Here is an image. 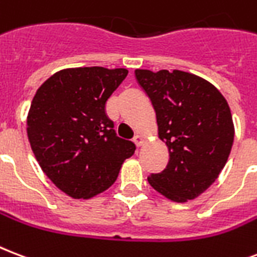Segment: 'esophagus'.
I'll return each mask as SVG.
<instances>
[{
  "label": "esophagus",
  "mask_w": 257,
  "mask_h": 257,
  "mask_svg": "<svg viewBox=\"0 0 257 257\" xmlns=\"http://www.w3.org/2000/svg\"><path fill=\"white\" fill-rule=\"evenodd\" d=\"M133 142H135V144H136L137 147L143 146V143H144V139H143L142 135H136V136L133 137Z\"/></svg>",
  "instance_id": "34e87169"
}]
</instances>
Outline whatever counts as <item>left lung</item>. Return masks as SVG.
<instances>
[{
  "mask_svg": "<svg viewBox=\"0 0 257 257\" xmlns=\"http://www.w3.org/2000/svg\"><path fill=\"white\" fill-rule=\"evenodd\" d=\"M135 76L152 102L170 155L166 168L148 182L171 201L194 199L214 183L232 150L228 102L211 83L189 72L136 70Z\"/></svg>",
  "mask_w": 257,
  "mask_h": 257,
  "instance_id": "8db88e82",
  "label": "left lung"
}]
</instances>
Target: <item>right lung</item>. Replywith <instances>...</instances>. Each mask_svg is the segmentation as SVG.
I'll return each mask as SVG.
<instances>
[{
	"label": "right lung",
	"instance_id": "add662e5",
	"mask_svg": "<svg viewBox=\"0 0 257 257\" xmlns=\"http://www.w3.org/2000/svg\"><path fill=\"white\" fill-rule=\"evenodd\" d=\"M128 75L125 68L79 67L56 72L32 99L27 132L52 183L75 199L109 189L136 146L115 135L105 105Z\"/></svg>",
	"mask_w": 257,
	"mask_h": 257
}]
</instances>
